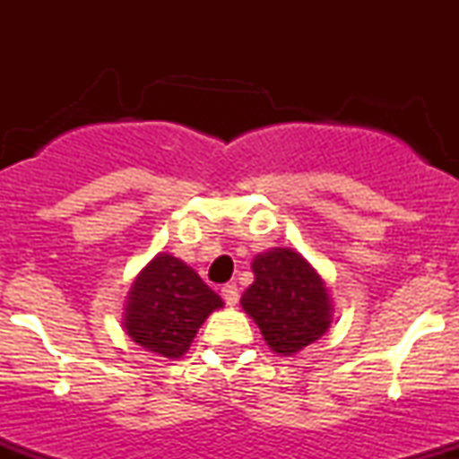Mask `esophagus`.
<instances>
[{
  "label": "esophagus",
  "instance_id": "obj_1",
  "mask_svg": "<svg viewBox=\"0 0 459 459\" xmlns=\"http://www.w3.org/2000/svg\"><path fill=\"white\" fill-rule=\"evenodd\" d=\"M222 298L224 302L229 304V307H235L237 302H239V289H237V284H224L222 287Z\"/></svg>",
  "mask_w": 459,
  "mask_h": 459
}]
</instances>
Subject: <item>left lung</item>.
Masks as SVG:
<instances>
[{
    "mask_svg": "<svg viewBox=\"0 0 459 459\" xmlns=\"http://www.w3.org/2000/svg\"><path fill=\"white\" fill-rule=\"evenodd\" d=\"M255 282L241 308L259 325L273 354L293 356L325 334L332 324L330 289L293 247H270L252 259Z\"/></svg>",
    "mask_w": 459,
    "mask_h": 459,
    "instance_id": "1",
    "label": "left lung"
}]
</instances>
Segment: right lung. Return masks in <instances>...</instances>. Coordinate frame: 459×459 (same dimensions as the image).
I'll return each instance as SVG.
<instances>
[{"mask_svg": "<svg viewBox=\"0 0 459 459\" xmlns=\"http://www.w3.org/2000/svg\"><path fill=\"white\" fill-rule=\"evenodd\" d=\"M222 298L203 282L187 263L160 252L142 267L125 304V332L152 354L186 356L194 336Z\"/></svg>", "mask_w": 459, "mask_h": 459, "instance_id": "right-lung-1", "label": "right lung"}]
</instances>
